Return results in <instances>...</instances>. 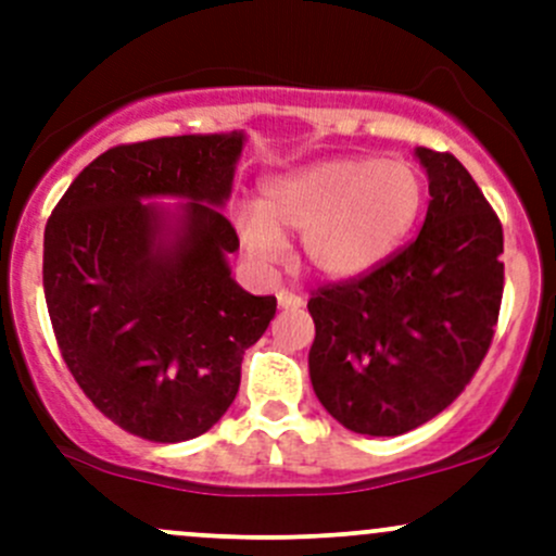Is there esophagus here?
I'll list each match as a JSON object with an SVG mask.
<instances>
[{"label": "esophagus", "instance_id": "esophagus-1", "mask_svg": "<svg viewBox=\"0 0 556 556\" xmlns=\"http://www.w3.org/2000/svg\"><path fill=\"white\" fill-rule=\"evenodd\" d=\"M277 301H279V306H282V309H301V306L306 304L304 295H299L295 290H285V288L277 293Z\"/></svg>", "mask_w": 556, "mask_h": 556}]
</instances>
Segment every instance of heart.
<instances>
[{
  "mask_svg": "<svg viewBox=\"0 0 556 556\" xmlns=\"http://www.w3.org/2000/svg\"><path fill=\"white\" fill-rule=\"evenodd\" d=\"M422 199V174L408 161L341 155L263 185L261 201L237 212V231L261 263L282 257V231L304 233L312 271L350 279L403 242Z\"/></svg>",
  "mask_w": 556,
  "mask_h": 556,
  "instance_id": "b5f03b06",
  "label": "heart"
}]
</instances>
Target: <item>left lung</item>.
<instances>
[{"label": "left lung", "instance_id": "1", "mask_svg": "<svg viewBox=\"0 0 556 556\" xmlns=\"http://www.w3.org/2000/svg\"><path fill=\"white\" fill-rule=\"evenodd\" d=\"M428 169L422 231L371 271L312 290L309 377L346 430L403 435L465 390L495 336L503 226L452 153L417 148Z\"/></svg>", "mask_w": 556, "mask_h": 556}]
</instances>
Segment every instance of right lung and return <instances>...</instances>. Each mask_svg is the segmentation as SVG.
<instances>
[{
	"label": "right lung",
	"mask_w": 556,
	"mask_h": 556,
	"mask_svg": "<svg viewBox=\"0 0 556 556\" xmlns=\"http://www.w3.org/2000/svg\"><path fill=\"white\" fill-rule=\"evenodd\" d=\"M242 144L237 131L117 144L45 226V301L66 368L106 419L155 444L195 439L228 412L244 350L277 312L226 263L239 237L220 206ZM150 194L189 199L174 227Z\"/></svg>",
	"instance_id": "right-lung-1"
}]
</instances>
